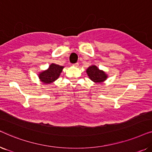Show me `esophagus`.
I'll return each instance as SVG.
<instances>
[{"label":"esophagus","instance_id":"34e87169","mask_svg":"<svg viewBox=\"0 0 152 152\" xmlns=\"http://www.w3.org/2000/svg\"><path fill=\"white\" fill-rule=\"evenodd\" d=\"M74 66V67H78L79 66V64L78 63H76V64H73V65H72Z\"/></svg>","mask_w":152,"mask_h":152}]
</instances>
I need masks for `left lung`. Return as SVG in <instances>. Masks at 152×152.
<instances>
[{"label":"left lung","instance_id":"8db88e82","mask_svg":"<svg viewBox=\"0 0 152 152\" xmlns=\"http://www.w3.org/2000/svg\"><path fill=\"white\" fill-rule=\"evenodd\" d=\"M86 72L89 79L96 84H102L108 78V75L104 70L99 69V68L95 65L89 66Z\"/></svg>","mask_w":152,"mask_h":152}]
</instances>
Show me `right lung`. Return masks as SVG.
I'll return each mask as SVG.
<instances>
[{
  "mask_svg": "<svg viewBox=\"0 0 152 152\" xmlns=\"http://www.w3.org/2000/svg\"><path fill=\"white\" fill-rule=\"evenodd\" d=\"M64 66L58 64H51L48 69L43 70L38 74L39 80L43 84H50L53 83L59 77Z\"/></svg>",
  "mask_w": 152,
  "mask_h": 152,
  "instance_id": "right-lung-1",
  "label": "right lung"
}]
</instances>
